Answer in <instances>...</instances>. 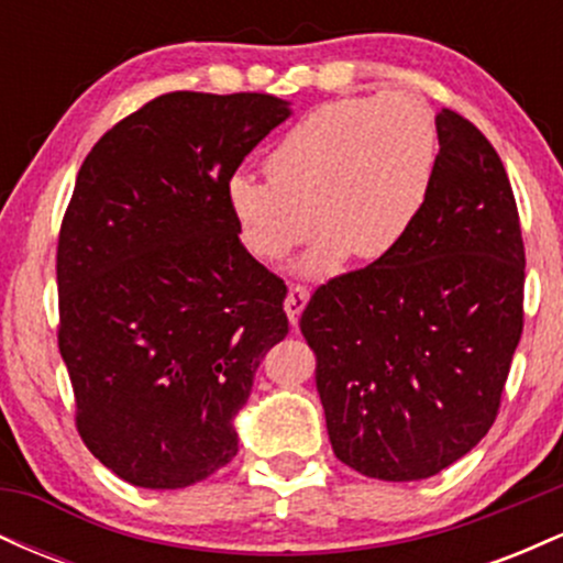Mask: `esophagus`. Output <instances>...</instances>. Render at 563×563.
I'll return each instance as SVG.
<instances>
[{"label": "esophagus", "instance_id": "esophagus-1", "mask_svg": "<svg viewBox=\"0 0 563 563\" xmlns=\"http://www.w3.org/2000/svg\"><path fill=\"white\" fill-rule=\"evenodd\" d=\"M307 301H309V288L299 286V283H290L286 301H283V309H286L290 325H296V322H299L303 307H307Z\"/></svg>", "mask_w": 563, "mask_h": 563}]
</instances>
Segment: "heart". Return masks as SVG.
<instances>
[{"label": "heart", "mask_w": 563, "mask_h": 563, "mask_svg": "<svg viewBox=\"0 0 563 563\" xmlns=\"http://www.w3.org/2000/svg\"><path fill=\"white\" fill-rule=\"evenodd\" d=\"M437 124L416 95L344 97L309 111L264 161L269 183L235 172L228 203L245 249L288 256L322 230L301 269L328 277L344 264L394 254L421 217L437 169Z\"/></svg>", "instance_id": "b5f03b06"}]
</instances>
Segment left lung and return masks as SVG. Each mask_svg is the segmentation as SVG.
I'll list each match as a JSON object with an SVG mask.
<instances>
[{"mask_svg":"<svg viewBox=\"0 0 563 563\" xmlns=\"http://www.w3.org/2000/svg\"><path fill=\"white\" fill-rule=\"evenodd\" d=\"M416 228L386 260L320 286L299 328L341 463L429 479L482 442L525 328V241L506 166L442 108Z\"/></svg>","mask_w":563,"mask_h":563,"instance_id":"1","label":"left lung"}]
</instances>
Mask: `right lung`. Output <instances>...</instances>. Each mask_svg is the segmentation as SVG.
Segmentation results:
<instances>
[{
  "mask_svg": "<svg viewBox=\"0 0 563 563\" xmlns=\"http://www.w3.org/2000/svg\"><path fill=\"white\" fill-rule=\"evenodd\" d=\"M288 113L275 95L169 92L84 158L57 238V346L76 431L134 487L228 466L232 418L286 339V283L241 245L228 183Z\"/></svg>",
  "mask_w": 563,
  "mask_h": 563,
  "instance_id": "right-lung-1",
  "label": "right lung"
}]
</instances>
